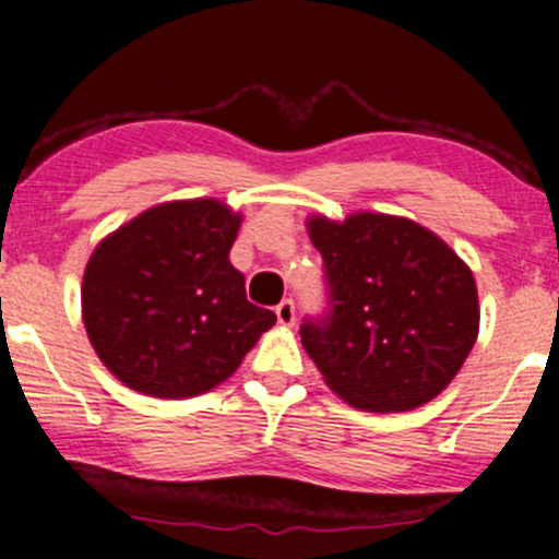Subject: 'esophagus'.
<instances>
[{"label": "esophagus", "instance_id": "obj_1", "mask_svg": "<svg viewBox=\"0 0 559 559\" xmlns=\"http://www.w3.org/2000/svg\"><path fill=\"white\" fill-rule=\"evenodd\" d=\"M275 316H278V324L292 326L295 324V302L292 300L278 302V306H275Z\"/></svg>", "mask_w": 559, "mask_h": 559}]
</instances>
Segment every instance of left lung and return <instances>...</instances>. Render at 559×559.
Masks as SVG:
<instances>
[{
  "label": "left lung",
  "instance_id": "left-lung-1",
  "mask_svg": "<svg viewBox=\"0 0 559 559\" xmlns=\"http://www.w3.org/2000/svg\"><path fill=\"white\" fill-rule=\"evenodd\" d=\"M326 313L300 326L326 386L362 411H411L449 386L478 335L471 267L430 229L384 213L308 218Z\"/></svg>",
  "mask_w": 559,
  "mask_h": 559
}]
</instances>
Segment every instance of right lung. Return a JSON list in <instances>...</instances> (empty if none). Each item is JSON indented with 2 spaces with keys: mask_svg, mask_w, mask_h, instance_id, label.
<instances>
[{
  "mask_svg": "<svg viewBox=\"0 0 559 559\" xmlns=\"http://www.w3.org/2000/svg\"><path fill=\"white\" fill-rule=\"evenodd\" d=\"M240 213L218 200L148 207L94 248L83 324L105 368L151 397H194L238 370L275 313L229 262Z\"/></svg>",
  "mask_w": 559,
  "mask_h": 559,
  "instance_id": "right-lung-1",
  "label": "right lung"
}]
</instances>
